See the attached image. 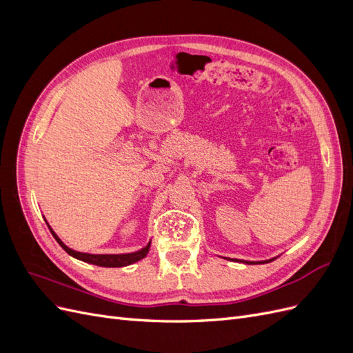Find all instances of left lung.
Here are the masks:
<instances>
[{
	"mask_svg": "<svg viewBox=\"0 0 353 353\" xmlns=\"http://www.w3.org/2000/svg\"><path fill=\"white\" fill-rule=\"evenodd\" d=\"M275 259V258H274ZM274 259H270V261H263V263H266V262H271V261H274ZM244 262V261H243ZM245 263H254V262H248V261H245ZM258 263H262V262H258Z\"/></svg>",
	"mask_w": 353,
	"mask_h": 353,
	"instance_id": "1",
	"label": "left lung"
}]
</instances>
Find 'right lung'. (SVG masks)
Returning <instances> with one entry per match:
<instances>
[{"label": "right lung", "mask_w": 353, "mask_h": 353, "mask_svg": "<svg viewBox=\"0 0 353 353\" xmlns=\"http://www.w3.org/2000/svg\"><path fill=\"white\" fill-rule=\"evenodd\" d=\"M48 225V223H47ZM50 228V227H48ZM52 237L57 240V243L61 245L63 249H65L66 253H69L73 258H77L82 262H87V263H92V265H97V266H104V268H119V266H126V265H131L135 263L138 261H141L143 258H145L148 249H150V243H148L145 248H143L141 250L134 252V253H125V254H91V253H82V252H77V250H72L70 248L63 243L57 234L50 228Z\"/></svg>", "instance_id": "obj_1"}]
</instances>
